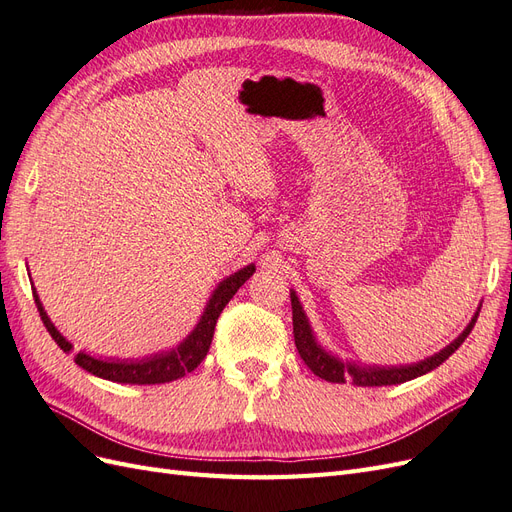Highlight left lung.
<instances>
[{
	"mask_svg": "<svg viewBox=\"0 0 512 512\" xmlns=\"http://www.w3.org/2000/svg\"><path fill=\"white\" fill-rule=\"evenodd\" d=\"M290 303H292L294 344H297V350L301 354V359L305 361V365L322 380L333 382V384H344L346 380H350L356 386H389V384H401V382H408L418 376L429 374L431 369L440 367L448 359V356H451L463 342H466V337L474 329L478 312H480V305H478L476 314L472 316L468 327L459 333V337L453 339V342L446 348H442L440 352H436L433 356H427L425 361H418L412 365H391V367L382 365L380 367V365H359L354 361H344V359H339L337 354L329 352L316 339L312 324H309V318H307L305 309L294 290H290Z\"/></svg>",
	"mask_w": 512,
	"mask_h": 512,
	"instance_id": "left-lung-1",
	"label": "left lung"
}]
</instances>
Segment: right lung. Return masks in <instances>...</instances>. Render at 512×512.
<instances>
[{
    "label": "right lung",
    "mask_w": 512,
    "mask_h": 512,
    "mask_svg": "<svg viewBox=\"0 0 512 512\" xmlns=\"http://www.w3.org/2000/svg\"><path fill=\"white\" fill-rule=\"evenodd\" d=\"M254 271H256V265L252 262V265H247L237 273L224 277V280L215 286L213 294L205 305V312L196 322L192 333L175 348L153 352L149 356H143V359H102V356H91L85 350H81L74 354V363L83 367L85 371H89V374L111 380V382H121V384H164V382L183 378L185 374L194 371L200 365V361L207 356L213 331H215V322H218L222 309L228 305L232 297H235V292L250 280ZM34 299L46 331L51 333V337L55 339L61 350L72 352L74 346L57 331L49 314L44 312L36 288H34Z\"/></svg>",
    "instance_id": "right-lung-1"
}]
</instances>
